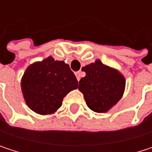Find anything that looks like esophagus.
Wrapping results in <instances>:
<instances>
[{"label": "esophagus", "mask_w": 152, "mask_h": 152, "mask_svg": "<svg viewBox=\"0 0 152 152\" xmlns=\"http://www.w3.org/2000/svg\"><path fill=\"white\" fill-rule=\"evenodd\" d=\"M76 79L79 81V80L81 79V76H82V72H81V71H77V72H76Z\"/></svg>", "instance_id": "obj_1"}]
</instances>
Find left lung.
Returning a JSON list of instances; mask_svg holds the SVG:
<instances>
[{
  "label": "left lung",
  "instance_id": "8db88e82",
  "mask_svg": "<svg viewBox=\"0 0 152 152\" xmlns=\"http://www.w3.org/2000/svg\"><path fill=\"white\" fill-rule=\"evenodd\" d=\"M86 76L79 81L88 107L96 113H106L121 99L125 78L117 69L104 65L99 60L82 69Z\"/></svg>",
  "mask_w": 152,
  "mask_h": 152
}]
</instances>
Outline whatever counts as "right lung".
Here are the masks:
<instances>
[{
  "mask_svg": "<svg viewBox=\"0 0 152 152\" xmlns=\"http://www.w3.org/2000/svg\"><path fill=\"white\" fill-rule=\"evenodd\" d=\"M21 87L27 106L39 114L46 115L61 106L63 98L77 89L78 82L69 65L49 56L26 69Z\"/></svg>",
  "mask_w": 152,
  "mask_h": 152,
  "instance_id": "add662e5",
  "label": "right lung"
}]
</instances>
